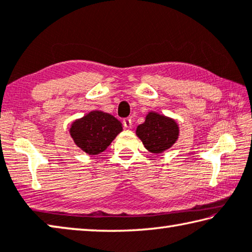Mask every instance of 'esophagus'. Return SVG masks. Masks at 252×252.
<instances>
[{"label": "esophagus", "mask_w": 252, "mask_h": 252, "mask_svg": "<svg viewBox=\"0 0 252 252\" xmlns=\"http://www.w3.org/2000/svg\"><path fill=\"white\" fill-rule=\"evenodd\" d=\"M123 125H125V126L126 127V129H130L131 126H132V122H131V119L126 118L123 120Z\"/></svg>", "instance_id": "esophagus-1"}]
</instances>
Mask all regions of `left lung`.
Segmentation results:
<instances>
[{
	"label": "left lung",
	"mask_w": 252,
	"mask_h": 252,
	"mask_svg": "<svg viewBox=\"0 0 252 252\" xmlns=\"http://www.w3.org/2000/svg\"><path fill=\"white\" fill-rule=\"evenodd\" d=\"M136 134L148 152L162 154L178 141L180 127L174 119L150 111L145 122L137 126Z\"/></svg>",
	"instance_id": "8db88e82"
}]
</instances>
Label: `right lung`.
<instances>
[{
  "label": "right lung",
  "instance_id": "right-lung-1",
  "mask_svg": "<svg viewBox=\"0 0 252 252\" xmlns=\"http://www.w3.org/2000/svg\"><path fill=\"white\" fill-rule=\"evenodd\" d=\"M123 131L122 123L113 115L100 110L90 111L70 126V136L82 152L98 155Z\"/></svg>",
  "mask_w": 252,
  "mask_h": 252
}]
</instances>
